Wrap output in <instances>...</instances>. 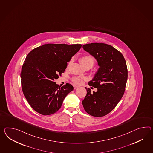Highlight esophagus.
I'll return each instance as SVG.
<instances>
[{"label": "esophagus", "mask_w": 153, "mask_h": 153, "mask_svg": "<svg viewBox=\"0 0 153 153\" xmlns=\"http://www.w3.org/2000/svg\"><path fill=\"white\" fill-rule=\"evenodd\" d=\"M78 87H79V86H76V85H74V89H76V88H77Z\"/></svg>", "instance_id": "esophagus-1"}]
</instances>
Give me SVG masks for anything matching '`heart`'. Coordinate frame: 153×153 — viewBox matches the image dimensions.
Segmentation results:
<instances>
[{
    "label": "heart",
    "mask_w": 153,
    "mask_h": 153,
    "mask_svg": "<svg viewBox=\"0 0 153 153\" xmlns=\"http://www.w3.org/2000/svg\"><path fill=\"white\" fill-rule=\"evenodd\" d=\"M79 61L84 67L88 66L92 67L94 63V59H93V57L91 56H82L79 59ZM84 79H85V77H77L73 78V82L76 84H81L83 82V80Z\"/></svg>",
    "instance_id": "obj_1"
}]
</instances>
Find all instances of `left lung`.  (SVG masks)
Returning <instances> with one entry per match:
<instances>
[{"instance_id": "8db88e82", "label": "left lung", "mask_w": 153, "mask_h": 153, "mask_svg": "<svg viewBox=\"0 0 153 153\" xmlns=\"http://www.w3.org/2000/svg\"><path fill=\"white\" fill-rule=\"evenodd\" d=\"M86 52L96 60L99 68L88 85L97 88L82 101L83 108L91 116L101 117L112 111L123 96L127 83L128 70L123 55L111 45L91 43L83 45Z\"/></svg>"}]
</instances>
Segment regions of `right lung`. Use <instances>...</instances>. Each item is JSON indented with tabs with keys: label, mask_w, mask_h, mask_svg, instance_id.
I'll list each match as a JSON object with an SVG mask.
<instances>
[{
	"label": "right lung",
	"mask_w": 153,
	"mask_h": 153,
	"mask_svg": "<svg viewBox=\"0 0 153 153\" xmlns=\"http://www.w3.org/2000/svg\"><path fill=\"white\" fill-rule=\"evenodd\" d=\"M81 46V44H48L33 49L27 55L20 73L22 90L36 112L44 116L55 113L74 90L69 83L59 87L55 80L64 72L67 62Z\"/></svg>",
	"instance_id": "1"
}]
</instances>
